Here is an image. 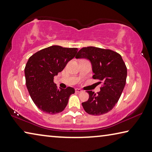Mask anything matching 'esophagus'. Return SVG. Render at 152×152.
I'll list each match as a JSON object with an SVG mask.
<instances>
[{
    "instance_id": "esophagus-1",
    "label": "esophagus",
    "mask_w": 152,
    "mask_h": 152,
    "mask_svg": "<svg viewBox=\"0 0 152 152\" xmlns=\"http://www.w3.org/2000/svg\"><path fill=\"white\" fill-rule=\"evenodd\" d=\"M75 91H76V93H78L83 92V90H81V89H80V88H76V89H75Z\"/></svg>"
}]
</instances>
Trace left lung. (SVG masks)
Instances as JSON below:
<instances>
[{"label": "left lung", "instance_id": "1", "mask_svg": "<svg viewBox=\"0 0 152 152\" xmlns=\"http://www.w3.org/2000/svg\"><path fill=\"white\" fill-rule=\"evenodd\" d=\"M76 58L89 60L94 73L93 78L103 82L97 94L87 91L88 99L82 103L84 110L93 115L109 112L118 102L126 85L127 69L121 55L110 49L87 47L82 48Z\"/></svg>", "mask_w": 152, "mask_h": 152}]
</instances>
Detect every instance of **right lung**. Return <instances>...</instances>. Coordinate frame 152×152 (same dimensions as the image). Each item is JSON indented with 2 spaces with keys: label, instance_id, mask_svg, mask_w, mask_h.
<instances>
[{
  "label": "right lung",
  "instance_id": "obj_1",
  "mask_svg": "<svg viewBox=\"0 0 152 152\" xmlns=\"http://www.w3.org/2000/svg\"><path fill=\"white\" fill-rule=\"evenodd\" d=\"M77 48L53 45L39 50L29 58L25 67L26 85L38 109L49 114L61 112L75 93L74 88H58L54 76L61 72L75 57Z\"/></svg>",
  "mask_w": 152,
  "mask_h": 152
}]
</instances>
